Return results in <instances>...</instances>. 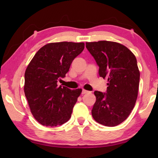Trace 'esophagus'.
<instances>
[{"label":"esophagus","instance_id":"34e87169","mask_svg":"<svg viewBox=\"0 0 158 158\" xmlns=\"http://www.w3.org/2000/svg\"><path fill=\"white\" fill-rule=\"evenodd\" d=\"M89 91H88V90H86L83 89L82 91H81V93H82V94H85V93H89Z\"/></svg>","mask_w":158,"mask_h":158}]
</instances>
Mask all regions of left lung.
I'll list each match as a JSON object with an SVG mask.
<instances>
[{"instance_id":"8db88e82","label":"left lung","mask_w":158,"mask_h":158,"mask_svg":"<svg viewBox=\"0 0 158 158\" xmlns=\"http://www.w3.org/2000/svg\"><path fill=\"white\" fill-rule=\"evenodd\" d=\"M85 47L99 66L100 76L108 80L106 93L94 92L93 118L105 126H116L129 116L137 101L140 78L137 59L118 42H86Z\"/></svg>"}]
</instances>
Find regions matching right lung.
Here are the masks:
<instances>
[{
	"instance_id": "obj_1",
	"label": "right lung",
	"mask_w": 158,
	"mask_h": 158,
	"mask_svg": "<svg viewBox=\"0 0 158 158\" xmlns=\"http://www.w3.org/2000/svg\"><path fill=\"white\" fill-rule=\"evenodd\" d=\"M84 49V42L49 43L38 50L25 72L24 93L31 111L42 125L54 127L65 123L81 89L58 86L73 60Z\"/></svg>"
}]
</instances>
